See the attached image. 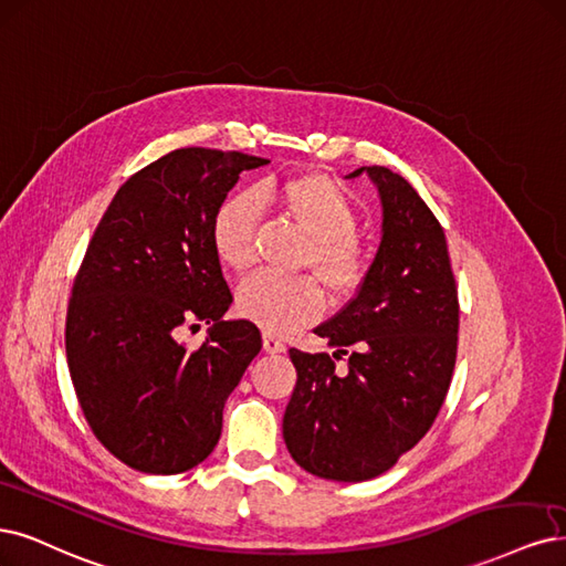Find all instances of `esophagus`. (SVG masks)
I'll list each match as a JSON object with an SVG mask.
<instances>
[{
	"instance_id": "1",
	"label": "esophagus",
	"mask_w": 566,
	"mask_h": 566,
	"mask_svg": "<svg viewBox=\"0 0 566 566\" xmlns=\"http://www.w3.org/2000/svg\"><path fill=\"white\" fill-rule=\"evenodd\" d=\"M262 346H264L266 354H283V350H285V344L274 335H264Z\"/></svg>"
}]
</instances>
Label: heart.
<instances>
[{"label": "heart", "instance_id": "heart-1", "mask_svg": "<svg viewBox=\"0 0 566 566\" xmlns=\"http://www.w3.org/2000/svg\"><path fill=\"white\" fill-rule=\"evenodd\" d=\"M276 197L285 216L308 241L304 262L335 297L354 292L365 274V255L356 241L358 210L348 193L325 175H300L264 189ZM264 210L260 189L233 191L218 206L210 224V239L218 258L233 271H245L255 262V229ZM237 306L241 316L266 329L269 335L292 333L321 316L323 290L311 276H285L260 271L239 285Z\"/></svg>", "mask_w": 566, "mask_h": 566}]
</instances>
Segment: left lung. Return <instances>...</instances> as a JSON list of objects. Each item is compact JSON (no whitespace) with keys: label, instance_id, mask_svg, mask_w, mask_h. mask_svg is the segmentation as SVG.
I'll list each match as a JSON object with an SVG mask.
<instances>
[{"label":"left lung","instance_id":"1","mask_svg":"<svg viewBox=\"0 0 566 566\" xmlns=\"http://www.w3.org/2000/svg\"><path fill=\"white\" fill-rule=\"evenodd\" d=\"M381 201L377 255L350 300L314 333L329 354L290 348L297 384L283 415L287 452L311 475L363 482L428 433L457 363L459 300L444 231L417 189L363 166ZM344 357L347 373L334 369Z\"/></svg>","mask_w":566,"mask_h":566}]
</instances>
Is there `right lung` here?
Masks as SVG:
<instances>
[{
    "label": "right lung",
    "instance_id": "right-lung-1",
    "mask_svg": "<svg viewBox=\"0 0 566 566\" xmlns=\"http://www.w3.org/2000/svg\"><path fill=\"white\" fill-rule=\"evenodd\" d=\"M266 159L175 149L114 193L74 279L67 367L95 438L130 469L175 475L220 440L222 409L262 348L250 321H224L231 292L210 224L243 170ZM210 325L199 349L177 337Z\"/></svg>",
    "mask_w": 566,
    "mask_h": 566
}]
</instances>
